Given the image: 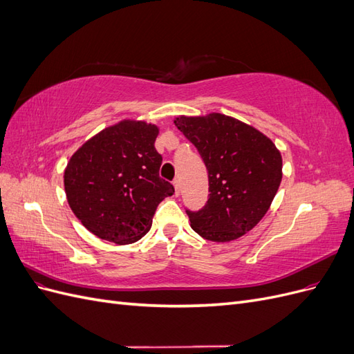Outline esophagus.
<instances>
[{
    "label": "esophagus",
    "mask_w": 354,
    "mask_h": 354,
    "mask_svg": "<svg viewBox=\"0 0 354 354\" xmlns=\"http://www.w3.org/2000/svg\"><path fill=\"white\" fill-rule=\"evenodd\" d=\"M173 185H174V189H176V196H178L180 195V181L174 180Z\"/></svg>",
    "instance_id": "1"
}]
</instances>
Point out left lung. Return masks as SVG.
<instances>
[{
	"instance_id": "8db88e82",
	"label": "left lung",
	"mask_w": 354,
	"mask_h": 354,
	"mask_svg": "<svg viewBox=\"0 0 354 354\" xmlns=\"http://www.w3.org/2000/svg\"><path fill=\"white\" fill-rule=\"evenodd\" d=\"M174 124L208 169L209 198L190 226L212 242H230L252 230L269 211L282 181V155L269 137L236 118L212 112L180 115Z\"/></svg>"
}]
</instances>
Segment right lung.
I'll return each mask as SVG.
<instances>
[{
  "instance_id": "add662e5",
  "label": "right lung",
  "mask_w": 354,
  "mask_h": 354,
  "mask_svg": "<svg viewBox=\"0 0 354 354\" xmlns=\"http://www.w3.org/2000/svg\"><path fill=\"white\" fill-rule=\"evenodd\" d=\"M159 127L122 120L88 138L65 168L66 199L82 226L118 245L142 239L151 230L160 201L174 187L159 177L155 149Z\"/></svg>"
}]
</instances>
